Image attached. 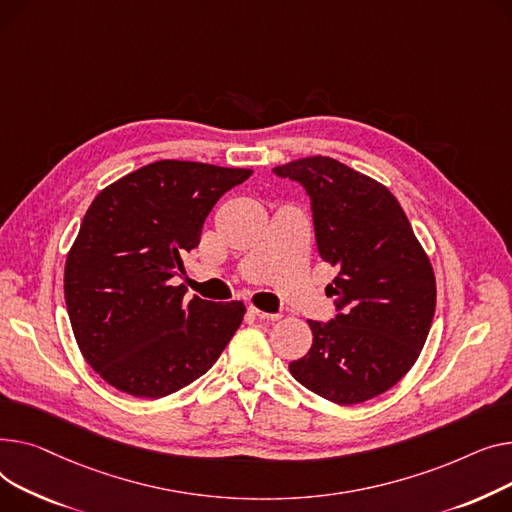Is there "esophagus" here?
I'll use <instances>...</instances> for the list:
<instances>
[{
	"instance_id": "esophagus-1",
	"label": "esophagus",
	"mask_w": 512,
	"mask_h": 512,
	"mask_svg": "<svg viewBox=\"0 0 512 512\" xmlns=\"http://www.w3.org/2000/svg\"><path fill=\"white\" fill-rule=\"evenodd\" d=\"M250 312L254 314V316H258L260 320H266V322H275V320H279L281 318V314L279 312H264V310H260V308H256V306H250Z\"/></svg>"
}]
</instances>
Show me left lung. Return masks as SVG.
<instances>
[{
  "mask_svg": "<svg viewBox=\"0 0 512 512\" xmlns=\"http://www.w3.org/2000/svg\"><path fill=\"white\" fill-rule=\"evenodd\" d=\"M273 173L306 190L318 252L339 266L326 287L337 314L308 320L312 347L289 372L326 401L374 399L411 370L428 339L436 310L432 264L399 200L372 177L328 157L291 161Z\"/></svg>",
  "mask_w": 512,
  "mask_h": 512,
  "instance_id": "obj_1",
  "label": "left lung"
}]
</instances>
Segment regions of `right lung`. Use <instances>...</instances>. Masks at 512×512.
Listing matches in <instances>:
<instances>
[{
  "instance_id": "right-lung-1",
  "label": "right lung",
  "mask_w": 512,
  "mask_h": 512,
  "mask_svg": "<svg viewBox=\"0 0 512 512\" xmlns=\"http://www.w3.org/2000/svg\"><path fill=\"white\" fill-rule=\"evenodd\" d=\"M250 175L157 161L117 179L86 210L66 260V306L84 359L117 390L175 393L213 368L242 324V302L188 299L171 279L217 200Z\"/></svg>"
}]
</instances>
